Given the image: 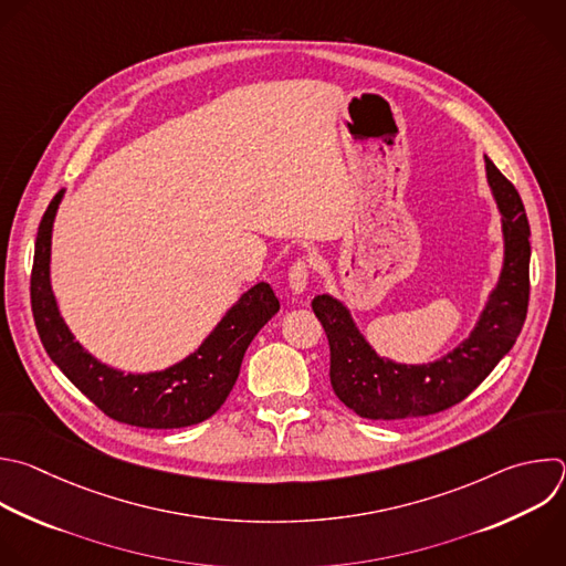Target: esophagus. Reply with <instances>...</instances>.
<instances>
[{"mask_svg":"<svg viewBox=\"0 0 566 566\" xmlns=\"http://www.w3.org/2000/svg\"><path fill=\"white\" fill-rule=\"evenodd\" d=\"M308 275H311V260H308V258L295 260L293 266H291V271H289V286H291L293 295H300V293L306 291Z\"/></svg>","mask_w":566,"mask_h":566,"instance_id":"34e87169","label":"esophagus"}]
</instances>
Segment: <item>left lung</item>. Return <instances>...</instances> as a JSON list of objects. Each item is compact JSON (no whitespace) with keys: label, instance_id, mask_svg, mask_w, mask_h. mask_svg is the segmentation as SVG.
Masks as SVG:
<instances>
[{"label":"left lung","instance_id":"left-lung-1","mask_svg":"<svg viewBox=\"0 0 566 566\" xmlns=\"http://www.w3.org/2000/svg\"><path fill=\"white\" fill-rule=\"evenodd\" d=\"M486 179L502 216L504 262L471 335L429 364L380 357L355 326L348 308L315 295L313 311L331 346V387L359 418L405 420L433 416L462 402L515 344L528 308V220L515 186L484 157Z\"/></svg>","mask_w":566,"mask_h":566}]
</instances>
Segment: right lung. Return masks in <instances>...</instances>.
<instances>
[{"instance_id": "add662e5", "label": "right lung", "mask_w": 566, "mask_h": 566, "mask_svg": "<svg viewBox=\"0 0 566 566\" xmlns=\"http://www.w3.org/2000/svg\"><path fill=\"white\" fill-rule=\"evenodd\" d=\"M64 191L38 231L31 273V306L40 339L66 378L108 418L142 429H181L209 420L229 398L244 353L260 328L280 311L266 282L249 289L196 353L155 373H122L75 342L51 289V238Z\"/></svg>"}]
</instances>
